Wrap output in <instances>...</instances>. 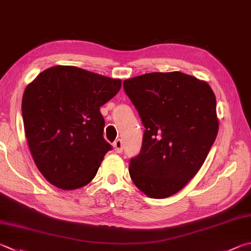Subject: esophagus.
<instances>
[{
  "label": "esophagus",
  "mask_w": 251,
  "mask_h": 251,
  "mask_svg": "<svg viewBox=\"0 0 251 251\" xmlns=\"http://www.w3.org/2000/svg\"><path fill=\"white\" fill-rule=\"evenodd\" d=\"M113 148H114V150H115V152L121 153L123 151V143H122V140L121 139H116L115 141H114Z\"/></svg>",
  "instance_id": "obj_1"
}]
</instances>
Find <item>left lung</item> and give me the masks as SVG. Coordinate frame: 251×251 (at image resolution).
<instances>
[{"label":"left lung","mask_w":251,"mask_h":251,"mask_svg":"<svg viewBox=\"0 0 251 251\" xmlns=\"http://www.w3.org/2000/svg\"><path fill=\"white\" fill-rule=\"evenodd\" d=\"M124 90L146 127L129 176L148 198H169L193 179L215 141V94L207 82L179 71L127 79Z\"/></svg>","instance_id":"1"}]
</instances>
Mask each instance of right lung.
Segmentation results:
<instances>
[{
    "mask_svg": "<svg viewBox=\"0 0 251 251\" xmlns=\"http://www.w3.org/2000/svg\"><path fill=\"white\" fill-rule=\"evenodd\" d=\"M121 86V79L74 66L48 68L26 86L22 112L27 143L50 184L72 191L93 180L111 149L100 107Z\"/></svg>",
    "mask_w": 251,
    "mask_h": 251,
    "instance_id": "right-lung-1",
    "label": "right lung"
}]
</instances>
